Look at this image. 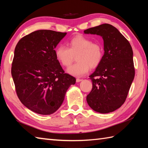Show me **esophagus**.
I'll use <instances>...</instances> for the list:
<instances>
[{
	"label": "esophagus",
	"mask_w": 148,
	"mask_h": 148,
	"mask_svg": "<svg viewBox=\"0 0 148 148\" xmlns=\"http://www.w3.org/2000/svg\"><path fill=\"white\" fill-rule=\"evenodd\" d=\"M82 80H83L82 79H79V78H77V79H76V82L79 83V82H80V81H81Z\"/></svg>",
	"instance_id": "34e87169"
}]
</instances>
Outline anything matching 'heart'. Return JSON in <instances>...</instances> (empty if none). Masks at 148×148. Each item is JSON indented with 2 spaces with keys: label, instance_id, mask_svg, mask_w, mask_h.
<instances>
[{
  "label": "heart",
  "instance_id": "1",
  "mask_svg": "<svg viewBox=\"0 0 148 148\" xmlns=\"http://www.w3.org/2000/svg\"><path fill=\"white\" fill-rule=\"evenodd\" d=\"M68 48L59 45L55 53L58 62L64 67H69L76 56L77 62L67 69L72 76L81 77L89 72L90 67L95 68L102 62L103 49L102 45L92 42L90 38L83 35H77L69 40Z\"/></svg>",
  "mask_w": 148,
  "mask_h": 148
}]
</instances>
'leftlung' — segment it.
I'll list each match as a JSON object with an SVG mask.
<instances>
[{"label":"left lung","instance_id":"obj_1","mask_svg":"<svg viewBox=\"0 0 148 148\" xmlns=\"http://www.w3.org/2000/svg\"><path fill=\"white\" fill-rule=\"evenodd\" d=\"M84 32L101 36L104 49L102 62L89 76L92 89L86 101L96 112H112L125 102L134 80L132 48L128 40L110 24L90 28Z\"/></svg>","mask_w":148,"mask_h":148}]
</instances>
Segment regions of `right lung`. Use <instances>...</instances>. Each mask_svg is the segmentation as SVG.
<instances>
[{"instance_id": "1", "label": "right lung", "mask_w": 148, "mask_h": 148, "mask_svg": "<svg viewBox=\"0 0 148 148\" xmlns=\"http://www.w3.org/2000/svg\"><path fill=\"white\" fill-rule=\"evenodd\" d=\"M67 33L39 30L24 36L14 49L11 74L19 99L42 115L57 111L76 78L65 73L55 48Z\"/></svg>"}]
</instances>
